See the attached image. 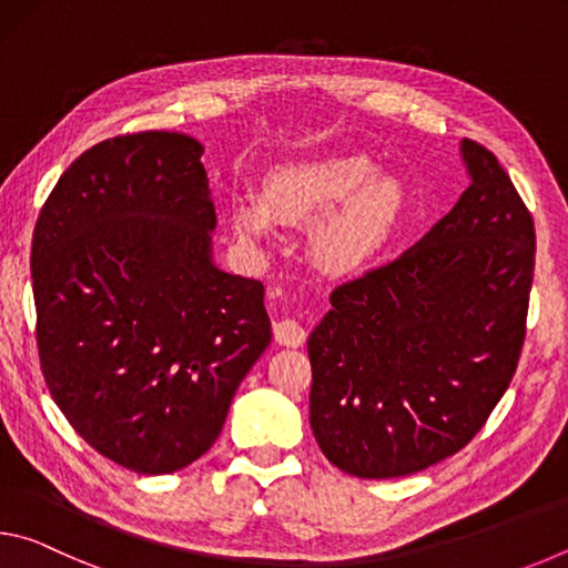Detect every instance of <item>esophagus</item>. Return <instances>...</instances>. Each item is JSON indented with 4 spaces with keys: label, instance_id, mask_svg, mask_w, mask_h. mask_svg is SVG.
<instances>
[{
    "label": "esophagus",
    "instance_id": "34e87169",
    "mask_svg": "<svg viewBox=\"0 0 568 568\" xmlns=\"http://www.w3.org/2000/svg\"><path fill=\"white\" fill-rule=\"evenodd\" d=\"M273 333H275V341L281 345H287V348H301L307 338V331L295 318L277 321L273 325Z\"/></svg>",
    "mask_w": 568,
    "mask_h": 568
}]
</instances>
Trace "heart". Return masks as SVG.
I'll list each match as a JSON object with an SVG mask.
<instances>
[{
  "instance_id": "heart-1",
  "label": "heart",
  "mask_w": 568,
  "mask_h": 568,
  "mask_svg": "<svg viewBox=\"0 0 568 568\" xmlns=\"http://www.w3.org/2000/svg\"><path fill=\"white\" fill-rule=\"evenodd\" d=\"M363 155H325L277 168L265 180L263 197H237L235 230L245 240L273 233L275 217L313 225L311 253L325 271L343 273L371 261L388 243L406 207L398 180L373 175Z\"/></svg>"
}]
</instances>
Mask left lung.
<instances>
[{"label":"left lung","mask_w":568,"mask_h":568,"mask_svg":"<svg viewBox=\"0 0 568 568\" xmlns=\"http://www.w3.org/2000/svg\"><path fill=\"white\" fill-rule=\"evenodd\" d=\"M470 185L396 261L335 287L307 338L311 428L358 478L458 454L511 383L534 281V217L491 150L460 142Z\"/></svg>","instance_id":"obj_1"}]
</instances>
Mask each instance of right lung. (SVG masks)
Here are the masks:
<instances>
[{
  "instance_id": "obj_1",
  "label": "right lung",
  "mask_w": 568,
  "mask_h": 568,
  "mask_svg": "<svg viewBox=\"0 0 568 568\" xmlns=\"http://www.w3.org/2000/svg\"><path fill=\"white\" fill-rule=\"evenodd\" d=\"M203 145L134 132L84 150L32 235L44 383L88 444L148 476L215 444L271 343L265 287L213 263Z\"/></svg>"
}]
</instances>
